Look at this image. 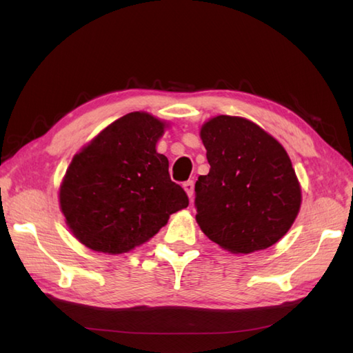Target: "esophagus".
Listing matches in <instances>:
<instances>
[{
	"label": "esophagus",
	"mask_w": 353,
	"mask_h": 353,
	"mask_svg": "<svg viewBox=\"0 0 353 353\" xmlns=\"http://www.w3.org/2000/svg\"><path fill=\"white\" fill-rule=\"evenodd\" d=\"M183 190L188 194V197L191 199L194 196V181H186L183 183Z\"/></svg>",
	"instance_id": "obj_1"
}]
</instances>
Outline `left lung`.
<instances>
[{"label": "left lung", "mask_w": 353, "mask_h": 353, "mask_svg": "<svg viewBox=\"0 0 353 353\" xmlns=\"http://www.w3.org/2000/svg\"><path fill=\"white\" fill-rule=\"evenodd\" d=\"M211 170L196 182V220L232 253L276 244L294 223L301 185L285 148L245 118L219 115L201 125Z\"/></svg>", "instance_id": "left-lung-1"}]
</instances>
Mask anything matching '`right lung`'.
I'll list each match as a JSON object with an SVG mask.
<instances>
[{
	"label": "right lung",
	"mask_w": 353,
	"mask_h": 353,
	"mask_svg": "<svg viewBox=\"0 0 353 353\" xmlns=\"http://www.w3.org/2000/svg\"><path fill=\"white\" fill-rule=\"evenodd\" d=\"M165 129L147 112H132L72 157L59 191L66 224L95 252L118 254L144 244L190 203L156 152Z\"/></svg>",
	"instance_id": "right-lung-1"
}]
</instances>
